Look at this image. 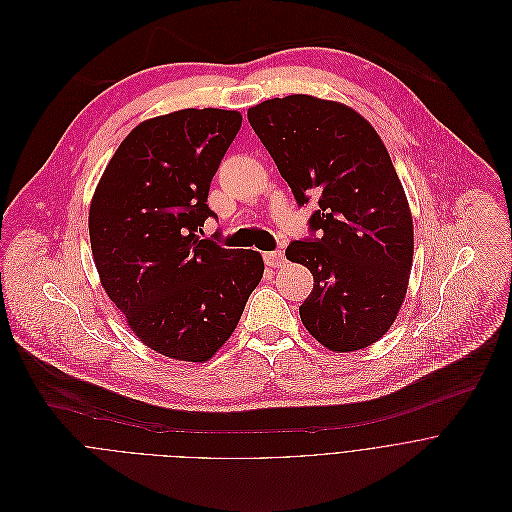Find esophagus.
Instances as JSON below:
<instances>
[{
  "mask_svg": "<svg viewBox=\"0 0 512 512\" xmlns=\"http://www.w3.org/2000/svg\"><path fill=\"white\" fill-rule=\"evenodd\" d=\"M264 262H266V266H270V268H278V266H282V264L286 262V256H284L282 250L266 252V254H264Z\"/></svg>",
  "mask_w": 512,
  "mask_h": 512,
  "instance_id": "1",
  "label": "esophagus"
}]
</instances>
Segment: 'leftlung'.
<instances>
[{"label": "left lung", "mask_w": 512, "mask_h": 512, "mask_svg": "<svg viewBox=\"0 0 512 512\" xmlns=\"http://www.w3.org/2000/svg\"><path fill=\"white\" fill-rule=\"evenodd\" d=\"M248 121L298 208L315 199L309 236L286 258L311 270L302 325L331 351L381 339L410 280L414 224L389 153L353 109L309 94L264 100Z\"/></svg>", "instance_id": "1"}]
</instances>
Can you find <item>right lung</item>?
Here are the masks:
<instances>
[{
  "instance_id": "right-lung-1",
  "label": "right lung",
  "mask_w": 512,
  "mask_h": 512,
  "mask_svg": "<svg viewBox=\"0 0 512 512\" xmlns=\"http://www.w3.org/2000/svg\"><path fill=\"white\" fill-rule=\"evenodd\" d=\"M242 115L185 109L149 119L121 143L94 191L88 230L109 298L153 351L208 361L234 333L264 262L199 232Z\"/></svg>"
}]
</instances>
